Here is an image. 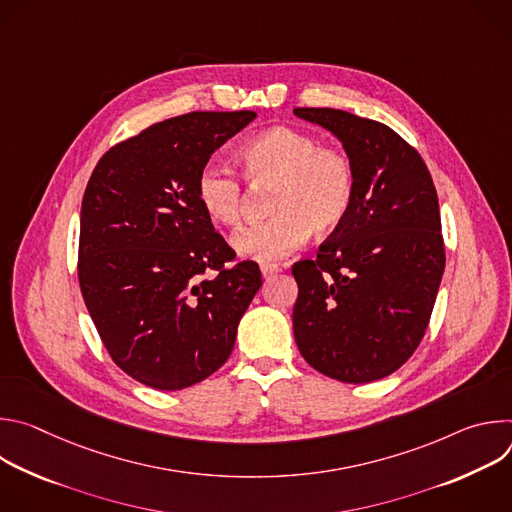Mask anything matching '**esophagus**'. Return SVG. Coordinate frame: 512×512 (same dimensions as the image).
<instances>
[{"instance_id": "esophagus-1", "label": "esophagus", "mask_w": 512, "mask_h": 512, "mask_svg": "<svg viewBox=\"0 0 512 512\" xmlns=\"http://www.w3.org/2000/svg\"><path fill=\"white\" fill-rule=\"evenodd\" d=\"M279 271H281V267L275 265V263H263V265H261V273H263L265 279H269L271 275H275V273H279Z\"/></svg>"}]
</instances>
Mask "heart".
I'll return each instance as SVG.
<instances>
[{
  "instance_id": "b5f03b06",
  "label": "heart",
  "mask_w": 512,
  "mask_h": 512,
  "mask_svg": "<svg viewBox=\"0 0 512 512\" xmlns=\"http://www.w3.org/2000/svg\"><path fill=\"white\" fill-rule=\"evenodd\" d=\"M243 174L257 186H273L267 221L243 229L233 247L255 261H275L296 251L312 233L338 229L350 212L356 190L352 162L291 127H271L241 148ZM196 198L214 223L237 227L245 188L225 164L208 162L196 176Z\"/></svg>"
}]
</instances>
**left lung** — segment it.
<instances>
[{
  "instance_id": "1",
  "label": "left lung",
  "mask_w": 512,
  "mask_h": 512,
  "mask_svg": "<svg viewBox=\"0 0 512 512\" xmlns=\"http://www.w3.org/2000/svg\"><path fill=\"white\" fill-rule=\"evenodd\" d=\"M294 113L332 131L356 174L344 223L316 259L291 267L296 344L330 379L379 381L419 346L442 283L437 192L417 150L385 123L328 107Z\"/></svg>"
}]
</instances>
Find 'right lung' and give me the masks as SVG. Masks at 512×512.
<instances>
[{
	"mask_svg": "<svg viewBox=\"0 0 512 512\" xmlns=\"http://www.w3.org/2000/svg\"><path fill=\"white\" fill-rule=\"evenodd\" d=\"M255 111H194L129 137L99 160L81 206L79 283L117 367L160 391L227 362L261 287L196 198V176ZM214 270L212 278H202Z\"/></svg>",
	"mask_w": 512,
	"mask_h": 512,
	"instance_id": "right-lung-1",
	"label": "right lung"
}]
</instances>
